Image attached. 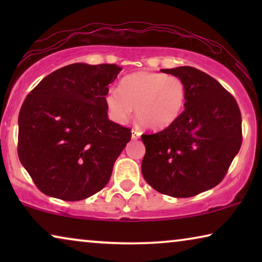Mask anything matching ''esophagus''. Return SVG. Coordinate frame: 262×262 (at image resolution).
I'll list each match as a JSON object with an SVG mask.
<instances>
[{"instance_id":"esophagus-1","label":"esophagus","mask_w":262,"mask_h":262,"mask_svg":"<svg viewBox=\"0 0 262 262\" xmlns=\"http://www.w3.org/2000/svg\"><path fill=\"white\" fill-rule=\"evenodd\" d=\"M141 132H139V131H137V130H132V136H131V137H132V139H138L139 137H141Z\"/></svg>"}]
</instances>
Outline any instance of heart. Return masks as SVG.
I'll list each match as a JSON object with an SVG mask.
<instances>
[{"instance_id": "1", "label": "heart", "mask_w": 262, "mask_h": 262, "mask_svg": "<svg viewBox=\"0 0 262 262\" xmlns=\"http://www.w3.org/2000/svg\"><path fill=\"white\" fill-rule=\"evenodd\" d=\"M186 101V87L180 78L151 71H138L125 76L119 91L110 88L105 94L111 119L124 124L132 112L146 128L161 130L180 116Z\"/></svg>"}]
</instances>
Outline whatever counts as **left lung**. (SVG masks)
I'll use <instances>...</instances> for the list:
<instances>
[{
    "label": "left lung",
    "mask_w": 262,
    "mask_h": 262,
    "mask_svg": "<svg viewBox=\"0 0 262 262\" xmlns=\"http://www.w3.org/2000/svg\"><path fill=\"white\" fill-rule=\"evenodd\" d=\"M161 71L185 83V110L164 130L142 135V174L157 192L188 198L223 180L242 144L241 112L234 96L202 70Z\"/></svg>",
    "instance_id": "obj_1"
}]
</instances>
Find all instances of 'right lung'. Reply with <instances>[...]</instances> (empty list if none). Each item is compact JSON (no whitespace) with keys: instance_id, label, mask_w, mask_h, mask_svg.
Masks as SVG:
<instances>
[{"instance_id":"right-lung-1","label":"right lung","mask_w":262,"mask_h":262,"mask_svg":"<svg viewBox=\"0 0 262 262\" xmlns=\"http://www.w3.org/2000/svg\"><path fill=\"white\" fill-rule=\"evenodd\" d=\"M121 68L75 63L39 82L19 113L20 162L46 195L88 198L108 182L131 130L108 119L105 94Z\"/></svg>"}]
</instances>
